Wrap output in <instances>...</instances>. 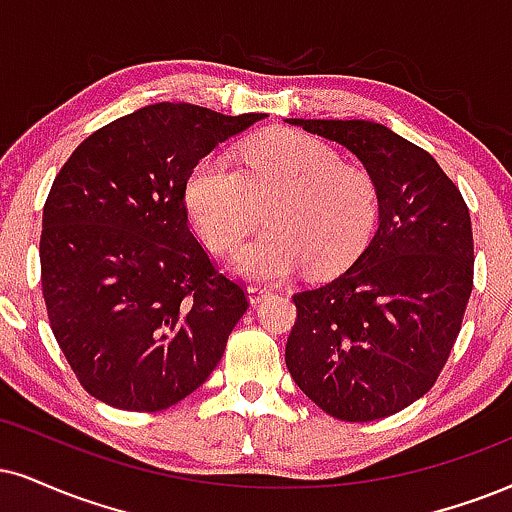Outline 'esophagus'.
<instances>
[{
	"label": "esophagus",
	"instance_id": "34e87169",
	"mask_svg": "<svg viewBox=\"0 0 512 512\" xmlns=\"http://www.w3.org/2000/svg\"><path fill=\"white\" fill-rule=\"evenodd\" d=\"M246 292H249L251 304H258V301H263L266 296L273 294V289L266 287V285H249V287H246Z\"/></svg>",
	"mask_w": 512,
	"mask_h": 512
}]
</instances>
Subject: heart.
Masks as SVG:
<instances>
[{
  "mask_svg": "<svg viewBox=\"0 0 512 512\" xmlns=\"http://www.w3.org/2000/svg\"><path fill=\"white\" fill-rule=\"evenodd\" d=\"M242 170L208 154L185 180V206L211 251L237 249L266 216L268 230L232 258L239 275L280 280L306 263L332 275L358 258L380 218V185L368 168L344 163L330 144L273 130L242 151Z\"/></svg>",
  "mask_w": 512,
  "mask_h": 512,
  "instance_id": "b5f03b06",
  "label": "heart"
}]
</instances>
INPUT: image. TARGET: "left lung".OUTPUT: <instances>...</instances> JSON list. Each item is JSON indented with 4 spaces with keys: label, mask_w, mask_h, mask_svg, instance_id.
<instances>
[{
    "label": "left lung",
    "mask_w": 512,
    "mask_h": 512,
    "mask_svg": "<svg viewBox=\"0 0 512 512\" xmlns=\"http://www.w3.org/2000/svg\"><path fill=\"white\" fill-rule=\"evenodd\" d=\"M289 123L353 151L382 204L356 263L292 296L287 368L332 418H389L434 387L456 344L475 277L468 204L425 149L380 123Z\"/></svg>",
    "instance_id": "left-lung-1"
}]
</instances>
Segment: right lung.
Returning <instances> with one entry per match:
<instances>
[{
  "label": "right lung",
  "mask_w": 512,
  "mask_h": 512,
  "mask_svg": "<svg viewBox=\"0 0 512 512\" xmlns=\"http://www.w3.org/2000/svg\"><path fill=\"white\" fill-rule=\"evenodd\" d=\"M266 118L151 104L92 132L44 201L40 266L52 332L82 389L154 413L199 389L249 308L187 223L185 180Z\"/></svg>",
  "instance_id": "1"
}]
</instances>
